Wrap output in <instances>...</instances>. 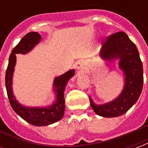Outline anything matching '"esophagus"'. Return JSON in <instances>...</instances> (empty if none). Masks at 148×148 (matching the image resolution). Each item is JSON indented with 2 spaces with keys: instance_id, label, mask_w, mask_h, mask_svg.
<instances>
[{
  "instance_id": "esophagus-1",
  "label": "esophagus",
  "mask_w": 148,
  "mask_h": 148,
  "mask_svg": "<svg viewBox=\"0 0 148 148\" xmlns=\"http://www.w3.org/2000/svg\"><path fill=\"white\" fill-rule=\"evenodd\" d=\"M76 68L77 70H85L86 68V66L83 61H78L76 63Z\"/></svg>"
}]
</instances>
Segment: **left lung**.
Wrapping results in <instances>:
<instances>
[{
	"label": "left lung",
	"mask_w": 148,
	"mask_h": 148,
	"mask_svg": "<svg viewBox=\"0 0 148 148\" xmlns=\"http://www.w3.org/2000/svg\"><path fill=\"white\" fill-rule=\"evenodd\" d=\"M101 55L106 60L120 58L119 66L124 72L125 84L121 94L114 101L97 106L89 97L90 105L97 115L116 117L125 113L139 99L143 84V64L136 46L123 32L112 34L105 39Z\"/></svg>",
	"instance_id": "left-lung-1"
}]
</instances>
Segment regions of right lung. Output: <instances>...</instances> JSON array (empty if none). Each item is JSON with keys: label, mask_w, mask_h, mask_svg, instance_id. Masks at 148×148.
<instances>
[{"label": "right lung", "mask_w": 148, "mask_h": 148, "mask_svg": "<svg viewBox=\"0 0 148 148\" xmlns=\"http://www.w3.org/2000/svg\"><path fill=\"white\" fill-rule=\"evenodd\" d=\"M40 39L41 36L38 32H32L25 35L12 51L5 73V86L12 108L24 121L35 126H46L60 121L62 118L65 110V86L69 79L74 74V70H71L55 78L54 86L55 91L57 93L56 102L48 108H27L16 101L12 90V77L16 64V54H26L29 52Z\"/></svg>", "instance_id": "right-lung-1"}]
</instances>
